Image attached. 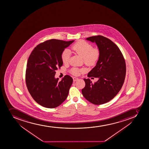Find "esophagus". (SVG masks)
Wrapping results in <instances>:
<instances>
[{
  "mask_svg": "<svg viewBox=\"0 0 149 149\" xmlns=\"http://www.w3.org/2000/svg\"><path fill=\"white\" fill-rule=\"evenodd\" d=\"M73 81H77L79 80V79L78 78H76V77H73Z\"/></svg>",
  "mask_w": 149,
  "mask_h": 149,
  "instance_id": "34e87169",
  "label": "esophagus"
}]
</instances>
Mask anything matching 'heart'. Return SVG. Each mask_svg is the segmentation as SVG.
I'll list each match as a JSON object with an SVG mask.
<instances>
[{
	"label": "heart",
	"mask_w": 149,
	"mask_h": 149,
	"mask_svg": "<svg viewBox=\"0 0 149 149\" xmlns=\"http://www.w3.org/2000/svg\"><path fill=\"white\" fill-rule=\"evenodd\" d=\"M72 49L84 58V62L88 65H93L97 62L100 56V51L97 48H93L91 45L86 42L80 41L72 46ZM70 53L68 49H65L62 54V61L64 63L69 62ZM80 70L77 68H73L71 73L77 75Z\"/></svg>",
	"instance_id": "obj_1"
}]
</instances>
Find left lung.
Instances as JSON below:
<instances>
[{
  "mask_svg": "<svg viewBox=\"0 0 149 149\" xmlns=\"http://www.w3.org/2000/svg\"><path fill=\"white\" fill-rule=\"evenodd\" d=\"M86 40L95 42L100 51L96 66L87 75L99 80L93 83L89 79H84L86 86L81 92L91 103L102 104L110 101L120 90L125 78V61L118 47L109 39L97 36Z\"/></svg>",
  "mask_w": 149,
  "mask_h": 149,
  "instance_id": "8db88e82",
  "label": "left lung"
}]
</instances>
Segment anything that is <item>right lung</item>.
Returning <instances> with one entry per match:
<instances>
[{
  "mask_svg": "<svg viewBox=\"0 0 149 149\" xmlns=\"http://www.w3.org/2000/svg\"><path fill=\"white\" fill-rule=\"evenodd\" d=\"M74 40L65 41L51 39L38 45L31 52L27 62L26 84L29 93L39 104L54 108L68 97L73 79L65 75L58 81L55 71L63 64L62 54Z\"/></svg>",
  "mask_w": 149,
  "mask_h": 149,
  "instance_id": "add662e5",
  "label": "right lung"
}]
</instances>
